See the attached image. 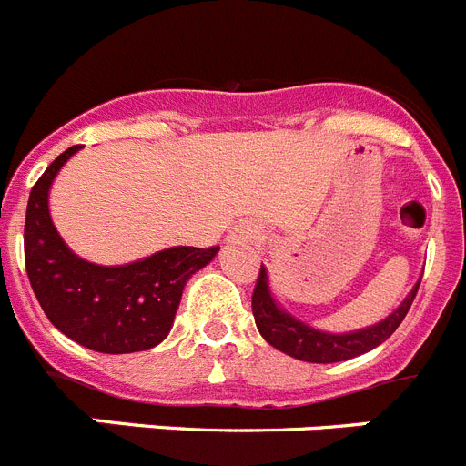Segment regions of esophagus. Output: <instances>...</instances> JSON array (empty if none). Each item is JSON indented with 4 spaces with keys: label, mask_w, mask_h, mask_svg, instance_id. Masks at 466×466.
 Instances as JSON below:
<instances>
[{
    "label": "esophagus",
    "mask_w": 466,
    "mask_h": 466,
    "mask_svg": "<svg viewBox=\"0 0 466 466\" xmlns=\"http://www.w3.org/2000/svg\"><path fill=\"white\" fill-rule=\"evenodd\" d=\"M258 238V228L254 224H238L230 233V240L233 242H242V245H249Z\"/></svg>",
    "instance_id": "34e87169"
}]
</instances>
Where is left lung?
I'll return each instance as SVG.
<instances>
[{"label": "left lung", "instance_id": "1", "mask_svg": "<svg viewBox=\"0 0 466 466\" xmlns=\"http://www.w3.org/2000/svg\"><path fill=\"white\" fill-rule=\"evenodd\" d=\"M418 287L420 282H415L409 296L401 300V306L378 324L348 333H329L300 322L291 312L284 310L270 294L268 270H266V266H261L252 294L254 322H257L263 340L273 345L275 350H279V352H284V355L300 361H312V364H333V361H345L364 355L369 350L385 343L397 331L399 324L403 322V317H406L415 294H418Z\"/></svg>", "mask_w": 466, "mask_h": 466}]
</instances>
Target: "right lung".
I'll use <instances>...</instances> for the list:
<instances>
[{
    "label": "right lung",
    "mask_w": 466,
    "mask_h": 466,
    "mask_svg": "<svg viewBox=\"0 0 466 466\" xmlns=\"http://www.w3.org/2000/svg\"><path fill=\"white\" fill-rule=\"evenodd\" d=\"M81 147L57 156L30 191L25 214V268L51 324L105 355L151 350L167 339L188 278L219 247H170L123 266L90 263L65 245L51 221L48 191Z\"/></svg>",
    "instance_id": "obj_1"
}]
</instances>
